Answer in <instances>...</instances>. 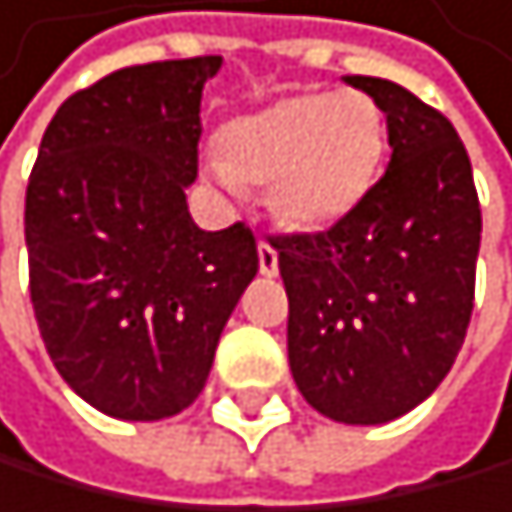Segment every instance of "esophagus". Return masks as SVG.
I'll return each mask as SVG.
<instances>
[{
    "label": "esophagus",
    "mask_w": 512,
    "mask_h": 512,
    "mask_svg": "<svg viewBox=\"0 0 512 512\" xmlns=\"http://www.w3.org/2000/svg\"><path fill=\"white\" fill-rule=\"evenodd\" d=\"M258 267L264 277H277V251L274 245H267L264 238L258 241Z\"/></svg>",
    "instance_id": "esophagus-1"
}]
</instances>
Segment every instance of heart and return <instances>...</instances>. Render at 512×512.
Segmentation results:
<instances>
[{"label": "heart", "mask_w": 512, "mask_h": 512, "mask_svg": "<svg viewBox=\"0 0 512 512\" xmlns=\"http://www.w3.org/2000/svg\"><path fill=\"white\" fill-rule=\"evenodd\" d=\"M205 176L225 195L267 186L274 218L294 231L346 222L379 182L389 153L385 110L362 91H307L231 120Z\"/></svg>", "instance_id": "heart-1"}]
</instances>
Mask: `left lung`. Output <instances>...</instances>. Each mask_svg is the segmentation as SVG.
I'll list each match as a JSON object with an SVG mask.
<instances>
[{
	"label": "left lung",
	"mask_w": 512,
	"mask_h": 512,
	"mask_svg": "<svg viewBox=\"0 0 512 512\" xmlns=\"http://www.w3.org/2000/svg\"><path fill=\"white\" fill-rule=\"evenodd\" d=\"M385 110L392 159L330 231L277 238L300 395L343 425L421 405L461 353L474 310L480 202L451 120L382 77H343Z\"/></svg>",
	"instance_id": "left-lung-1"
}]
</instances>
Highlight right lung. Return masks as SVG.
Returning a JSON list of instances; mask_svg holds the SVG:
<instances>
[{"mask_svg":"<svg viewBox=\"0 0 512 512\" xmlns=\"http://www.w3.org/2000/svg\"><path fill=\"white\" fill-rule=\"evenodd\" d=\"M218 68L215 55L120 68L41 136L25 192L35 320L61 379L110 418L189 408L258 274L248 225L202 231L186 205Z\"/></svg>","mask_w":512,"mask_h":512,"instance_id":"add662e5","label":"right lung"}]
</instances>
